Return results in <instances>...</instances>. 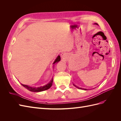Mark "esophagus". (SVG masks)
<instances>
[{
  "instance_id": "obj_1",
  "label": "esophagus",
  "mask_w": 121,
  "mask_h": 121,
  "mask_svg": "<svg viewBox=\"0 0 121 121\" xmlns=\"http://www.w3.org/2000/svg\"><path fill=\"white\" fill-rule=\"evenodd\" d=\"M61 56L62 58H64L65 57V56H66V54H65V53H64V52L62 53L61 54Z\"/></svg>"
}]
</instances>
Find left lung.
Here are the masks:
<instances>
[{
	"mask_svg": "<svg viewBox=\"0 0 121 121\" xmlns=\"http://www.w3.org/2000/svg\"><path fill=\"white\" fill-rule=\"evenodd\" d=\"M94 24H95V25H98V24H97V23H94ZM73 85H74V86H75L76 87H77V88H78V89H82V90H87V89H83V88H79V87H77V86H76L75 85H74V84H73Z\"/></svg>",
	"mask_w": 121,
	"mask_h": 121,
	"instance_id": "1",
	"label": "left lung"
}]
</instances>
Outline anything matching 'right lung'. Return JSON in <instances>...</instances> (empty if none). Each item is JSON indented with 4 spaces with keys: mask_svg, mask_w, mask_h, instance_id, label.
Listing matches in <instances>:
<instances>
[{
    "mask_svg": "<svg viewBox=\"0 0 121 121\" xmlns=\"http://www.w3.org/2000/svg\"><path fill=\"white\" fill-rule=\"evenodd\" d=\"M60 56L58 55L57 57L56 58V59L54 61L53 64H54L55 63H57L58 61H60ZM53 82V78L51 80V81H49L48 83H47L46 85L42 86H40V87H31L30 86L27 85H24V84H22V85H23L24 87H25L26 88L28 89V90L32 91V92H41V91H45L47 89H49L50 88L52 87V84Z\"/></svg>",
    "mask_w": 121,
    "mask_h": 121,
    "instance_id": "right-lung-1",
    "label": "right lung"
}]
</instances>
